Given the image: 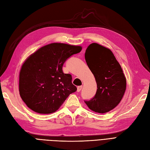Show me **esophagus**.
Returning <instances> with one entry per match:
<instances>
[{"instance_id": "34e87169", "label": "esophagus", "mask_w": 150, "mask_h": 150, "mask_svg": "<svg viewBox=\"0 0 150 150\" xmlns=\"http://www.w3.org/2000/svg\"><path fill=\"white\" fill-rule=\"evenodd\" d=\"M82 89V86H78L77 87V92H80Z\"/></svg>"}]
</instances>
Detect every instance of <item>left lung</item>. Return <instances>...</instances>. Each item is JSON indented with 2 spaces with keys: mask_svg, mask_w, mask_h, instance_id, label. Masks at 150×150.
I'll use <instances>...</instances> for the list:
<instances>
[{
  "mask_svg": "<svg viewBox=\"0 0 150 150\" xmlns=\"http://www.w3.org/2000/svg\"><path fill=\"white\" fill-rule=\"evenodd\" d=\"M85 59L97 83L94 97L85 101L90 110L105 113L115 108L124 96L126 78L112 51L97 43L88 46Z\"/></svg>",
  "mask_w": 150,
  "mask_h": 150,
  "instance_id": "8db88e82",
  "label": "left lung"
}]
</instances>
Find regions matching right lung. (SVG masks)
Instances as JSON below:
<instances>
[{
  "label": "right lung",
  "instance_id": "obj_1",
  "mask_svg": "<svg viewBox=\"0 0 150 150\" xmlns=\"http://www.w3.org/2000/svg\"><path fill=\"white\" fill-rule=\"evenodd\" d=\"M79 45L49 44L30 55L23 63L19 75V92L30 109L38 113L55 112L76 87L70 74L62 67L71 55L82 51Z\"/></svg>",
  "mask_w": 150,
  "mask_h": 150
}]
</instances>
